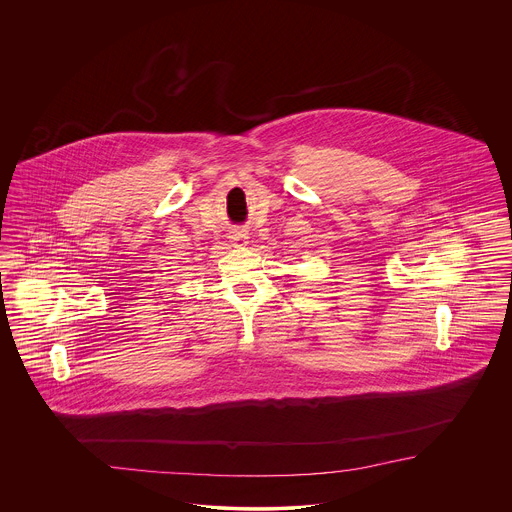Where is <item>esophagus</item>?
<instances>
[{"label": "esophagus", "instance_id": "obj_1", "mask_svg": "<svg viewBox=\"0 0 512 512\" xmlns=\"http://www.w3.org/2000/svg\"><path fill=\"white\" fill-rule=\"evenodd\" d=\"M247 240H249V236H247L245 230H234L230 234V242H232V245H236V247H245Z\"/></svg>", "mask_w": 512, "mask_h": 512}]
</instances>
